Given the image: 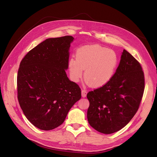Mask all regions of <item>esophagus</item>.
Segmentation results:
<instances>
[{
	"label": "esophagus",
	"instance_id": "obj_1",
	"mask_svg": "<svg viewBox=\"0 0 157 157\" xmlns=\"http://www.w3.org/2000/svg\"><path fill=\"white\" fill-rule=\"evenodd\" d=\"M81 94H82V98H86V95H87V92L85 90H82Z\"/></svg>",
	"mask_w": 157,
	"mask_h": 157
}]
</instances>
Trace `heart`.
I'll use <instances>...</instances> for the list:
<instances>
[{"label": "heart", "instance_id": "1", "mask_svg": "<svg viewBox=\"0 0 157 157\" xmlns=\"http://www.w3.org/2000/svg\"><path fill=\"white\" fill-rule=\"evenodd\" d=\"M76 58L68 61L71 79L78 82L83 76L87 84L94 88L105 86L115 75L118 64L116 52L99 45H86L76 51Z\"/></svg>", "mask_w": 157, "mask_h": 157}]
</instances>
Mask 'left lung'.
I'll return each mask as SVG.
<instances>
[{
	"label": "left lung",
	"instance_id": "left-lung-1",
	"mask_svg": "<svg viewBox=\"0 0 157 157\" xmlns=\"http://www.w3.org/2000/svg\"><path fill=\"white\" fill-rule=\"evenodd\" d=\"M144 87V74L141 65L124 50L111 81L87 94L90 125L105 134L121 130L138 110Z\"/></svg>",
	"mask_w": 157,
	"mask_h": 157
}]
</instances>
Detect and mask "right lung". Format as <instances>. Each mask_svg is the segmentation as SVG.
<instances>
[{
  "instance_id": "right-lung-1",
  "label": "right lung",
  "mask_w": 157,
  "mask_h": 157,
  "mask_svg": "<svg viewBox=\"0 0 157 157\" xmlns=\"http://www.w3.org/2000/svg\"><path fill=\"white\" fill-rule=\"evenodd\" d=\"M72 36L50 38L30 50L17 73V98L32 124L50 130L64 122L74 104L81 98L80 88L71 81L68 69Z\"/></svg>"
}]
</instances>
